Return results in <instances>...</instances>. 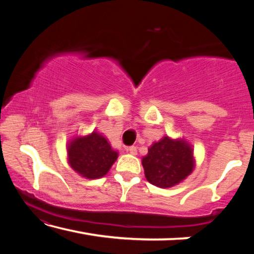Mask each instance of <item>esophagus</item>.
Here are the masks:
<instances>
[{"instance_id":"34e87169","label":"esophagus","mask_w":254,"mask_h":254,"mask_svg":"<svg viewBox=\"0 0 254 254\" xmlns=\"http://www.w3.org/2000/svg\"><path fill=\"white\" fill-rule=\"evenodd\" d=\"M127 151H128L131 154H133V156H135L136 152H137L135 145H131V147H127Z\"/></svg>"}]
</instances>
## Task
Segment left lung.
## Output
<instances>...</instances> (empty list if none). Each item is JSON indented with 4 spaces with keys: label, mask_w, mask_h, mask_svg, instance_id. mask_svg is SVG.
Here are the masks:
<instances>
[{
    "label": "left lung",
    "mask_w": 254,
    "mask_h": 254,
    "mask_svg": "<svg viewBox=\"0 0 254 254\" xmlns=\"http://www.w3.org/2000/svg\"><path fill=\"white\" fill-rule=\"evenodd\" d=\"M142 165L148 182L161 188L177 185L194 168L191 149L183 140H171L168 136L148 149Z\"/></svg>",
    "instance_id": "left-lung-1"
}]
</instances>
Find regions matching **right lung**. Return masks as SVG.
<instances>
[{"label":"right lung","mask_w":254,"mask_h":254,"mask_svg":"<svg viewBox=\"0 0 254 254\" xmlns=\"http://www.w3.org/2000/svg\"><path fill=\"white\" fill-rule=\"evenodd\" d=\"M68 158L71 168L83 177L101 178L118 158V152L111 148L104 136L93 132L91 135L77 137L68 147Z\"/></svg>","instance_id":"right-lung-1"}]
</instances>
